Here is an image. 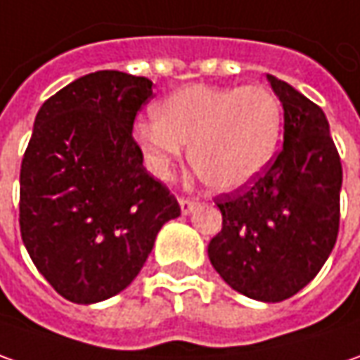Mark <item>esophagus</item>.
<instances>
[{"mask_svg": "<svg viewBox=\"0 0 360 360\" xmlns=\"http://www.w3.org/2000/svg\"><path fill=\"white\" fill-rule=\"evenodd\" d=\"M179 205H181V213H183V215H189L197 203H195V199H185V197H181Z\"/></svg>", "mask_w": 360, "mask_h": 360, "instance_id": "1", "label": "esophagus"}]
</instances>
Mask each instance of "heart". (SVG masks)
Segmentation results:
<instances>
[{"label": "heart", "mask_w": 360, "mask_h": 360, "mask_svg": "<svg viewBox=\"0 0 360 360\" xmlns=\"http://www.w3.org/2000/svg\"><path fill=\"white\" fill-rule=\"evenodd\" d=\"M283 107L263 85H191L155 107V121H137L133 141L147 171L169 179L189 145V163L213 191H239L255 181L275 155Z\"/></svg>", "instance_id": "heart-1"}]
</instances>
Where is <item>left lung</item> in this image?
Returning <instances> with one entry per match:
<instances>
[{
    "label": "left lung",
    "mask_w": 360,
    "mask_h": 360,
    "mask_svg": "<svg viewBox=\"0 0 360 360\" xmlns=\"http://www.w3.org/2000/svg\"><path fill=\"white\" fill-rule=\"evenodd\" d=\"M283 103V149L251 187L217 197L209 259L231 289L279 303L315 279L339 235L342 167L323 109L266 75Z\"/></svg>",
    "instance_id": "obj_1"
}]
</instances>
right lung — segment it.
<instances>
[{"mask_svg": "<svg viewBox=\"0 0 360 360\" xmlns=\"http://www.w3.org/2000/svg\"><path fill=\"white\" fill-rule=\"evenodd\" d=\"M153 83L95 71L39 107L19 173V229L63 299L91 304L127 289L161 227L181 215L133 141Z\"/></svg>", "mask_w": 360, "mask_h": 360, "instance_id": "right-lung-1", "label": "right lung"}]
</instances>
